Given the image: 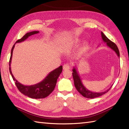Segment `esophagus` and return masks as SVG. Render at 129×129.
<instances>
[{
  "label": "esophagus",
  "instance_id": "34e87169",
  "mask_svg": "<svg viewBox=\"0 0 129 129\" xmlns=\"http://www.w3.org/2000/svg\"><path fill=\"white\" fill-rule=\"evenodd\" d=\"M70 68V65L68 63H67V64H65L64 65H63V70H66L69 69Z\"/></svg>",
  "mask_w": 129,
  "mask_h": 129
}]
</instances>
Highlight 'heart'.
Here are the masks:
<instances>
[{
  "label": "heart",
  "mask_w": 129,
  "mask_h": 129,
  "mask_svg": "<svg viewBox=\"0 0 129 129\" xmlns=\"http://www.w3.org/2000/svg\"><path fill=\"white\" fill-rule=\"evenodd\" d=\"M80 42H81V40L80 39H75L73 42L72 45L73 46H74V47H75V46H77L80 43ZM88 48H89L88 43H85L84 44L82 45L81 47L80 48V53H84V52L86 51L87 50V49H88Z\"/></svg>",
  "instance_id": "obj_1"
}]
</instances>
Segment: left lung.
<instances>
[{"mask_svg":"<svg viewBox=\"0 0 129 129\" xmlns=\"http://www.w3.org/2000/svg\"><path fill=\"white\" fill-rule=\"evenodd\" d=\"M101 38H102V39L103 40L104 43H106L107 46L115 52L117 54V55L120 57V53H119V49L117 48V46H116L115 44L113 43V42H111V40H109L102 31L101 33ZM73 76L74 79V85L76 90H78V92L80 93V94H81L85 98H89V99H93L95 98L99 97L100 96L103 95L104 94L106 93L109 90L111 89V87H110L109 89L105 90V91H103V92H96L90 91L89 90L87 89L86 87L84 86L83 83H82L80 76H79L77 69H76V68L75 67H74L73 69Z\"/></svg>","mask_w":129,"mask_h":129,"instance_id":"left-lung-1","label":"left lung"}]
</instances>
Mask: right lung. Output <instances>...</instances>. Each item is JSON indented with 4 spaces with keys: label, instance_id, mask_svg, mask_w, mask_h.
I'll use <instances>...</instances> for the list:
<instances>
[{
    "label": "right lung",
    "instance_id": "add662e5",
    "mask_svg": "<svg viewBox=\"0 0 129 129\" xmlns=\"http://www.w3.org/2000/svg\"><path fill=\"white\" fill-rule=\"evenodd\" d=\"M39 31H33L27 33L25 35H24L22 38L16 41L11 50V55L9 60V72L13 79V80L15 81V84L16 87L22 94L32 99H43L47 97L48 95H50L55 87L57 78H59L60 74L61 73L62 70V67L61 65L59 68L51 72L46 76V78L40 83L30 86L24 85L20 83L16 80L14 76H13L12 71H11L10 65L12 59L13 51L15 47V44L16 43L24 42L29 37L39 33Z\"/></svg>",
    "mask_w": 129,
    "mask_h": 129
}]
</instances>
